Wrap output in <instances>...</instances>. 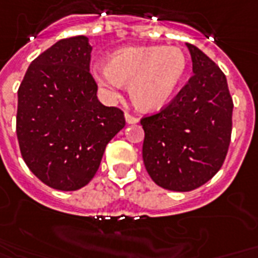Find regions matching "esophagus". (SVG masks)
<instances>
[{"mask_svg": "<svg viewBox=\"0 0 258 258\" xmlns=\"http://www.w3.org/2000/svg\"><path fill=\"white\" fill-rule=\"evenodd\" d=\"M124 116H125V121H127L128 124H137L139 121L138 117H135V116H133V114L125 113Z\"/></svg>", "mask_w": 258, "mask_h": 258, "instance_id": "obj_1", "label": "esophagus"}]
</instances>
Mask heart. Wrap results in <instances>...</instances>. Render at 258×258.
<instances>
[{
	"label": "heart",
	"instance_id": "b5f03b06",
	"mask_svg": "<svg viewBox=\"0 0 258 258\" xmlns=\"http://www.w3.org/2000/svg\"><path fill=\"white\" fill-rule=\"evenodd\" d=\"M187 68V57L176 46L121 47L106 66L91 70L95 83L116 97L121 83H128L131 101L141 110H157L171 100Z\"/></svg>",
	"mask_w": 258,
	"mask_h": 258
}]
</instances>
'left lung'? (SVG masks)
I'll return each instance as SVG.
<instances>
[{"label": "left lung", "instance_id": "8db88e82", "mask_svg": "<svg viewBox=\"0 0 258 258\" xmlns=\"http://www.w3.org/2000/svg\"><path fill=\"white\" fill-rule=\"evenodd\" d=\"M186 45L194 75L165 108L141 120L145 168L156 184L172 191H191L216 175L232 131L226 75L197 46Z\"/></svg>", "mask_w": 258, "mask_h": 258}]
</instances>
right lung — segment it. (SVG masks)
I'll use <instances>...</instances> for the list:
<instances>
[{"mask_svg":"<svg viewBox=\"0 0 258 258\" xmlns=\"http://www.w3.org/2000/svg\"><path fill=\"white\" fill-rule=\"evenodd\" d=\"M90 54L83 35L56 42L30 64L17 91L23 160L41 182L61 191L90 182L106 145L125 125L123 110L97 98Z\"/></svg>","mask_w":258,"mask_h":258,"instance_id":"add662e5","label":"right lung"}]
</instances>
